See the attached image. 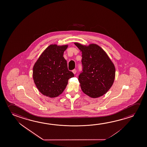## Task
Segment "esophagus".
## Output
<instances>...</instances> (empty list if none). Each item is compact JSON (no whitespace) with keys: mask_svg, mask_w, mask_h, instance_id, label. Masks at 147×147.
<instances>
[{"mask_svg":"<svg viewBox=\"0 0 147 147\" xmlns=\"http://www.w3.org/2000/svg\"><path fill=\"white\" fill-rule=\"evenodd\" d=\"M72 72L74 74H75L76 73V69H74V70H73Z\"/></svg>","mask_w":147,"mask_h":147,"instance_id":"esophagus-1","label":"esophagus"}]
</instances>
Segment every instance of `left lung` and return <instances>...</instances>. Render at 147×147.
Returning <instances> with one entry per match:
<instances>
[{
    "label": "left lung",
    "instance_id": "obj_1",
    "mask_svg": "<svg viewBox=\"0 0 147 147\" xmlns=\"http://www.w3.org/2000/svg\"><path fill=\"white\" fill-rule=\"evenodd\" d=\"M82 51V71L78 80L83 92L92 98L106 94L113 85L115 67L105 52L96 44L75 43Z\"/></svg>",
    "mask_w": 147,
    "mask_h": 147
}]
</instances>
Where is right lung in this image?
Listing matches in <instances>:
<instances>
[{
	"mask_svg": "<svg viewBox=\"0 0 147 147\" xmlns=\"http://www.w3.org/2000/svg\"><path fill=\"white\" fill-rule=\"evenodd\" d=\"M68 46L50 45L42 53L33 68V79L38 90L50 98L56 97L63 92L69 79L74 76L69 71L63 57Z\"/></svg>",
	"mask_w": 147,
	"mask_h": 147,
	"instance_id": "obj_1",
	"label": "right lung"
}]
</instances>
